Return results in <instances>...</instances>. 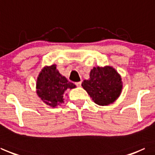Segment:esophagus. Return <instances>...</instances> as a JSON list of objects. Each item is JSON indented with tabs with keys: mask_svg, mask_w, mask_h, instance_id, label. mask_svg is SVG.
Returning <instances> with one entry per match:
<instances>
[{
	"mask_svg": "<svg viewBox=\"0 0 155 155\" xmlns=\"http://www.w3.org/2000/svg\"><path fill=\"white\" fill-rule=\"evenodd\" d=\"M81 81H79V82H77V83H76V85H77V86H78V87H80L81 85Z\"/></svg>",
	"mask_w": 155,
	"mask_h": 155,
	"instance_id": "1",
	"label": "esophagus"
}]
</instances>
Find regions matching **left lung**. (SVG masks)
<instances>
[{"instance_id":"1","label":"left lung","mask_w":155,"mask_h":155,"mask_svg":"<svg viewBox=\"0 0 155 155\" xmlns=\"http://www.w3.org/2000/svg\"><path fill=\"white\" fill-rule=\"evenodd\" d=\"M82 87L97 104L107 106L117 100L122 88L120 76L111 67L94 68Z\"/></svg>"}]
</instances>
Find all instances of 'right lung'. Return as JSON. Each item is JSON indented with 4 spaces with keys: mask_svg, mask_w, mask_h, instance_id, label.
Here are the masks:
<instances>
[{
    "mask_svg": "<svg viewBox=\"0 0 155 155\" xmlns=\"http://www.w3.org/2000/svg\"><path fill=\"white\" fill-rule=\"evenodd\" d=\"M37 93L39 97L52 107L63 102V97L69 90L76 85L69 82L56 70V65L46 67L39 74L37 80Z\"/></svg>",
    "mask_w": 155,
    "mask_h": 155,
    "instance_id": "1",
    "label": "right lung"
}]
</instances>
